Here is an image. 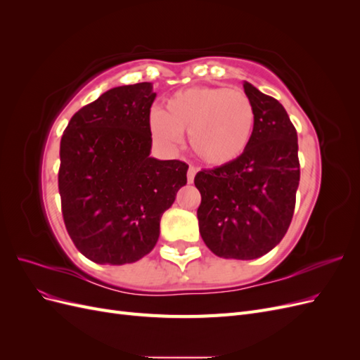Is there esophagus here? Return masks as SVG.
<instances>
[{"label": "esophagus", "mask_w": 360, "mask_h": 360, "mask_svg": "<svg viewBox=\"0 0 360 360\" xmlns=\"http://www.w3.org/2000/svg\"><path fill=\"white\" fill-rule=\"evenodd\" d=\"M195 174H197V168H195V167H189V169H188V181H189V183L193 181Z\"/></svg>", "instance_id": "34e87169"}]
</instances>
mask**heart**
Listing matches in <instances>:
<instances>
[{"label": "heart", "mask_w": 360, "mask_h": 360, "mask_svg": "<svg viewBox=\"0 0 360 360\" xmlns=\"http://www.w3.org/2000/svg\"><path fill=\"white\" fill-rule=\"evenodd\" d=\"M254 108L240 90L192 86L172 94L151 117V132L162 144L176 146L189 134V144L202 162L225 165L246 150L254 130Z\"/></svg>", "instance_id": "b5f03b06"}]
</instances>
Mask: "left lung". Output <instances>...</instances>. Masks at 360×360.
I'll list each match as a JSON object with an SVG mask.
<instances>
[{
	"mask_svg": "<svg viewBox=\"0 0 360 360\" xmlns=\"http://www.w3.org/2000/svg\"><path fill=\"white\" fill-rule=\"evenodd\" d=\"M243 89L254 108V130L236 160L195 176L201 193L200 234L222 258L254 259L285 236L300 180L297 132L276 99L252 84Z\"/></svg>",
	"mask_w": 360,
	"mask_h": 360,
	"instance_id": "1",
	"label": "left lung"
}]
</instances>
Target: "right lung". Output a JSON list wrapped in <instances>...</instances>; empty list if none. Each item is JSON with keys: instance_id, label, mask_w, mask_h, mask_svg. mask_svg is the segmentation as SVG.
Masks as SVG:
<instances>
[{"instance_id": "right-lung-1", "label": "right lung", "mask_w": 360, "mask_h": 360, "mask_svg": "<svg viewBox=\"0 0 360 360\" xmlns=\"http://www.w3.org/2000/svg\"><path fill=\"white\" fill-rule=\"evenodd\" d=\"M153 84L108 90L76 112L60 144L66 230L97 264H129L155 248L160 217L186 184L181 160L150 158Z\"/></svg>"}]
</instances>
